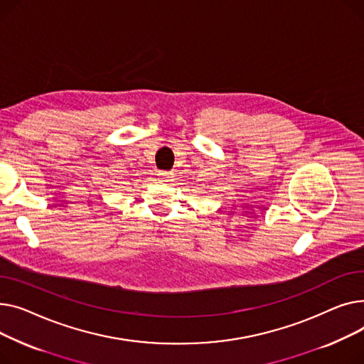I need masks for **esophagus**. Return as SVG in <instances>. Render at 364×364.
<instances>
[{"label":"esophagus","mask_w":364,"mask_h":364,"mask_svg":"<svg viewBox=\"0 0 364 364\" xmlns=\"http://www.w3.org/2000/svg\"><path fill=\"white\" fill-rule=\"evenodd\" d=\"M159 178H160L161 182H168V181H170V173L161 172V173H159Z\"/></svg>","instance_id":"esophagus-1"}]
</instances>
